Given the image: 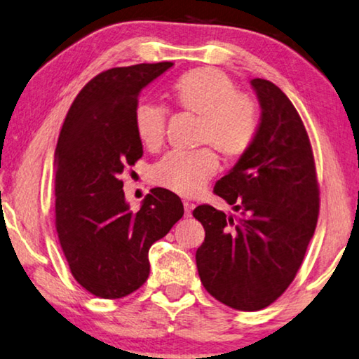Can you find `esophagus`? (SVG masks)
Segmentation results:
<instances>
[{
    "instance_id": "34e87169",
    "label": "esophagus",
    "mask_w": 359,
    "mask_h": 359,
    "mask_svg": "<svg viewBox=\"0 0 359 359\" xmlns=\"http://www.w3.org/2000/svg\"><path fill=\"white\" fill-rule=\"evenodd\" d=\"M193 208H195V204H191V203H189V201H185V203H184V209H185V217H190Z\"/></svg>"
}]
</instances>
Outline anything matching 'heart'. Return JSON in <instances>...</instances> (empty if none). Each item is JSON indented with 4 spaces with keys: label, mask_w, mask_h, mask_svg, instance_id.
<instances>
[{
    "label": "heart",
    "mask_w": 359,
    "mask_h": 359,
    "mask_svg": "<svg viewBox=\"0 0 359 359\" xmlns=\"http://www.w3.org/2000/svg\"><path fill=\"white\" fill-rule=\"evenodd\" d=\"M172 99L182 110L200 119L198 144H209L226 158L248 149L257 128L254 102L236 93L224 72L212 67L193 68L172 84ZM168 111L142 100L134 108V129L147 149L163 144ZM217 156L204 147L191 153L170 151L150 169V180L158 187L184 196L200 191L217 170Z\"/></svg>",
    "instance_id": "heart-1"
}]
</instances>
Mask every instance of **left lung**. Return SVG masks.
Wrapping results in <instances>:
<instances>
[{
    "label": "left lung",
    "instance_id": "1",
    "mask_svg": "<svg viewBox=\"0 0 359 359\" xmlns=\"http://www.w3.org/2000/svg\"><path fill=\"white\" fill-rule=\"evenodd\" d=\"M260 123L214 193L233 204V219L209 204L193 210L206 231L196 266L206 291L241 311L269 306L302 265L320 214V189L309 134L292 102L266 79L251 81Z\"/></svg>",
    "mask_w": 359,
    "mask_h": 359
}]
</instances>
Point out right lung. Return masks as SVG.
I'll return each mask as SVG.
<instances>
[{"label":"right lung","instance_id":"1","mask_svg":"<svg viewBox=\"0 0 359 359\" xmlns=\"http://www.w3.org/2000/svg\"><path fill=\"white\" fill-rule=\"evenodd\" d=\"M172 62L116 67L84 86L55 149V230L78 284L100 299H121L150 275L149 249L184 215L175 193L153 189L129 210L119 175L144 155L134 108L147 84Z\"/></svg>","mask_w":359,"mask_h":359}]
</instances>
